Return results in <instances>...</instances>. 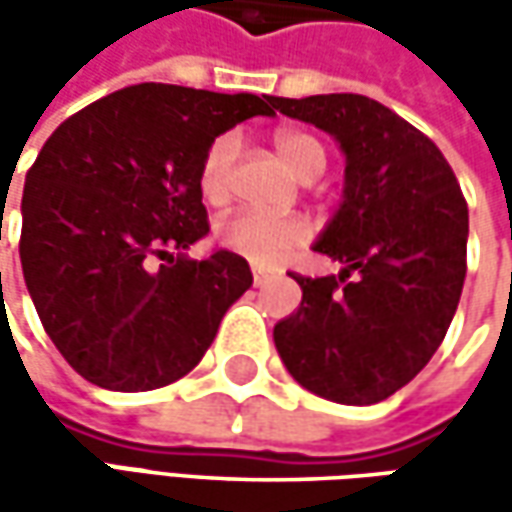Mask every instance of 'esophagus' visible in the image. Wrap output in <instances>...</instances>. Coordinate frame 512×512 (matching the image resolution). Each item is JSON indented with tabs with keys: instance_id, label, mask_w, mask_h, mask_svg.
<instances>
[{
	"instance_id": "esophagus-1",
	"label": "esophagus",
	"mask_w": 512,
	"mask_h": 512,
	"mask_svg": "<svg viewBox=\"0 0 512 512\" xmlns=\"http://www.w3.org/2000/svg\"><path fill=\"white\" fill-rule=\"evenodd\" d=\"M267 282V270H262V267H253V285H265Z\"/></svg>"
}]
</instances>
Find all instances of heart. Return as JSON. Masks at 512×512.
<instances>
[{
	"mask_svg": "<svg viewBox=\"0 0 512 512\" xmlns=\"http://www.w3.org/2000/svg\"><path fill=\"white\" fill-rule=\"evenodd\" d=\"M273 145L279 150V156L285 159V165L299 179H316L325 170L327 153L325 145L307 133V130H276ZM239 156V139L233 133H222L210 142L205 150L202 168H199V190L205 196V202H225L227 187H230V173L233 162ZM310 236V227L299 216H267L259 210H236L227 213L225 219H219L216 225V242L239 253L256 265H279L293 247H299Z\"/></svg>",
	"mask_w": 512,
	"mask_h": 512,
	"instance_id": "heart-1",
	"label": "heart"
}]
</instances>
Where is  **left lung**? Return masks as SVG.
Listing matches in <instances>:
<instances>
[{"mask_svg":"<svg viewBox=\"0 0 512 512\" xmlns=\"http://www.w3.org/2000/svg\"><path fill=\"white\" fill-rule=\"evenodd\" d=\"M273 108L336 136L344 199L319 253L339 276H293L299 310L273 327L296 382L339 404H376L442 344L467 273V202L442 150L359 93L273 96Z\"/></svg>","mask_w":512,"mask_h":512,"instance_id":"left-lung-1","label":"left lung"}]
</instances>
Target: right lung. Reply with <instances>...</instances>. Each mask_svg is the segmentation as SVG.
Listing matches in <instances>:
<instances>
[{
	"label": "right lung",
	"mask_w": 512,
	"mask_h": 512,
	"mask_svg": "<svg viewBox=\"0 0 512 512\" xmlns=\"http://www.w3.org/2000/svg\"><path fill=\"white\" fill-rule=\"evenodd\" d=\"M250 116H273V96L145 82L73 113L30 165L25 285L50 342L90 384L136 393L182 379L253 285L230 250L202 262L170 253L210 230L205 150Z\"/></svg>",
	"instance_id": "1"
}]
</instances>
